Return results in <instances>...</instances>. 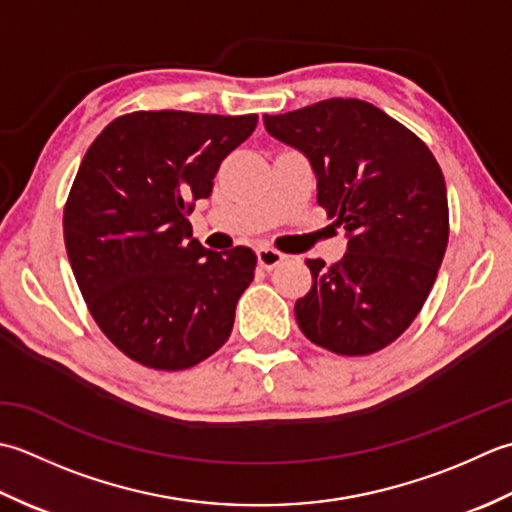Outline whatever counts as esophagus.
I'll use <instances>...</instances> for the list:
<instances>
[{"label":"esophagus","instance_id":"1","mask_svg":"<svg viewBox=\"0 0 512 512\" xmlns=\"http://www.w3.org/2000/svg\"><path fill=\"white\" fill-rule=\"evenodd\" d=\"M256 256H258V265L263 267V269H276L280 263H283L285 260V254H280V252H276V249H271V247H260L258 252H256Z\"/></svg>","mask_w":512,"mask_h":512}]
</instances>
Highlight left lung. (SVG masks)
Segmentation results:
<instances>
[{
  "instance_id": "8db88e82",
  "label": "left lung",
  "mask_w": 512,
  "mask_h": 512,
  "mask_svg": "<svg viewBox=\"0 0 512 512\" xmlns=\"http://www.w3.org/2000/svg\"><path fill=\"white\" fill-rule=\"evenodd\" d=\"M265 130L307 156L318 203L347 232V254L296 300L300 331L340 356H369L420 314L448 243L444 174L431 150L380 108L327 99L269 117Z\"/></svg>"
}]
</instances>
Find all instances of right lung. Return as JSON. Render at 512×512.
Segmentation results:
<instances>
[{
    "instance_id": "1",
    "label": "right lung",
    "mask_w": 512,
    "mask_h": 512,
    "mask_svg": "<svg viewBox=\"0 0 512 512\" xmlns=\"http://www.w3.org/2000/svg\"><path fill=\"white\" fill-rule=\"evenodd\" d=\"M256 123V114L132 112L83 156L64 210L68 260L99 329L143 367L190 369L232 333L256 254L205 249L187 216Z\"/></svg>"
}]
</instances>
